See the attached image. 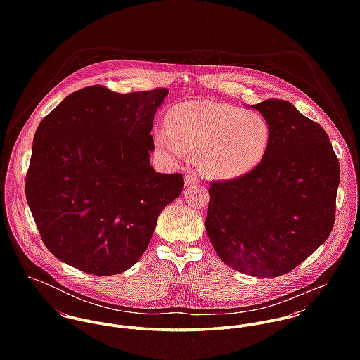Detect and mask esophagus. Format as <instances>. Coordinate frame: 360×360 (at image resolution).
Here are the masks:
<instances>
[{"label":"esophagus","instance_id":"34e87169","mask_svg":"<svg viewBox=\"0 0 360 360\" xmlns=\"http://www.w3.org/2000/svg\"><path fill=\"white\" fill-rule=\"evenodd\" d=\"M200 181V177L195 174V173H190L184 177V183L186 186H193V184H197Z\"/></svg>","mask_w":360,"mask_h":360}]
</instances>
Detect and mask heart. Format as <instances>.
Masks as SVG:
<instances>
[{
    "instance_id": "obj_1",
    "label": "heart",
    "mask_w": 360,
    "mask_h": 360,
    "mask_svg": "<svg viewBox=\"0 0 360 360\" xmlns=\"http://www.w3.org/2000/svg\"><path fill=\"white\" fill-rule=\"evenodd\" d=\"M159 151L172 160L198 155L207 174L234 179L252 170L266 154L269 126L255 112L214 101L174 106L166 129L155 136Z\"/></svg>"
}]
</instances>
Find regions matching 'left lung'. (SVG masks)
Masks as SVG:
<instances>
[{"label":"left lung","mask_w":360,"mask_h":360,"mask_svg":"<svg viewBox=\"0 0 360 360\" xmlns=\"http://www.w3.org/2000/svg\"><path fill=\"white\" fill-rule=\"evenodd\" d=\"M269 126L266 154L250 173L212 181L205 227L231 269L278 277L330 236L340 162L324 129L284 100L251 105Z\"/></svg>","instance_id":"1"}]
</instances>
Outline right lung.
I'll return each instance as SVG.
<instances>
[{
    "label": "right lung",
    "instance_id": "1",
    "mask_svg": "<svg viewBox=\"0 0 360 360\" xmlns=\"http://www.w3.org/2000/svg\"><path fill=\"white\" fill-rule=\"evenodd\" d=\"M167 94L90 86L40 122L26 200L53 257L110 276L146 252L158 216L183 190L180 173H158L150 163L154 115Z\"/></svg>",
    "mask_w": 360,
    "mask_h": 360
}]
</instances>
